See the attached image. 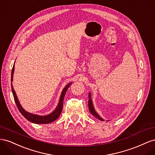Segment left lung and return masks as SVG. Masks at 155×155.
<instances>
[{
    "label": "left lung",
    "mask_w": 155,
    "mask_h": 155,
    "mask_svg": "<svg viewBox=\"0 0 155 155\" xmlns=\"http://www.w3.org/2000/svg\"><path fill=\"white\" fill-rule=\"evenodd\" d=\"M88 98H89V100H88V108H89V110L90 113L94 116L95 118L98 119L99 120L101 121H104V119L101 117L99 114L96 112V110H95V108L94 107V104H93V101L91 99V93L89 92V94H88Z\"/></svg>",
    "instance_id": "obj_1"
}]
</instances>
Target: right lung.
<instances>
[{"label":"right lung","mask_w":155,"mask_h":155,"mask_svg":"<svg viewBox=\"0 0 155 155\" xmlns=\"http://www.w3.org/2000/svg\"><path fill=\"white\" fill-rule=\"evenodd\" d=\"M14 68H15V62H14V66H13L12 71L11 87H12V93H13V95H14L15 102L17 107V108H18L21 114L23 115V116L26 119H27L28 121L32 122V123H36V124H47V123L53 122L54 121H55L56 119H58V117L60 116L61 111H62L63 103H64V99L65 93H66V91H67L68 87L72 84V82H70V83L66 85L63 89L62 91H61L58 106H57L56 108L54 109V111L49 114L46 115V116H39V115L34 114L26 112V110L23 107H22V106L21 105L19 101V99H18V98H17L16 93L14 89V87H13V85H12L13 77H14Z\"/></svg>","instance_id":"obj_1"}]
</instances>
